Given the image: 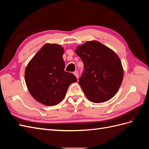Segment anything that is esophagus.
I'll return each mask as SVG.
<instances>
[{"mask_svg":"<svg viewBox=\"0 0 149 149\" xmlns=\"http://www.w3.org/2000/svg\"><path fill=\"white\" fill-rule=\"evenodd\" d=\"M73 74H74L75 77H77V78H78V76H79V75H78V71H74V72H73Z\"/></svg>","mask_w":149,"mask_h":149,"instance_id":"esophagus-1","label":"esophagus"}]
</instances>
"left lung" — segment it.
Masks as SVG:
<instances>
[{"label":"left lung","mask_w":149,"mask_h":149,"mask_svg":"<svg viewBox=\"0 0 149 149\" xmlns=\"http://www.w3.org/2000/svg\"><path fill=\"white\" fill-rule=\"evenodd\" d=\"M75 52L84 64L79 84L88 99L100 103L114 96L123 79V68L117 54L95 40L78 47Z\"/></svg>","instance_id":"left-lung-1"}]
</instances>
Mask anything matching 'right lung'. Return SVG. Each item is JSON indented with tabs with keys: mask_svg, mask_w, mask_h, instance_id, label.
<instances>
[{
	"mask_svg": "<svg viewBox=\"0 0 149 149\" xmlns=\"http://www.w3.org/2000/svg\"><path fill=\"white\" fill-rule=\"evenodd\" d=\"M64 49L57 44L46 43L32 58L25 70V81L34 99L46 106L60 103L67 90L77 79L64 71Z\"/></svg>",
	"mask_w": 149,
	"mask_h": 149,
	"instance_id": "1",
	"label": "right lung"
}]
</instances>
